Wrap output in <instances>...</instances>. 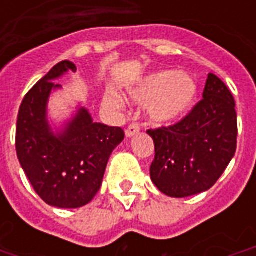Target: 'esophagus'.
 <instances>
[{"mask_svg": "<svg viewBox=\"0 0 256 256\" xmlns=\"http://www.w3.org/2000/svg\"><path fill=\"white\" fill-rule=\"evenodd\" d=\"M140 130H141V128H140L138 123H132V124H128V128H126V137H133V136H136L137 133H140Z\"/></svg>", "mask_w": 256, "mask_h": 256, "instance_id": "34e87169", "label": "esophagus"}]
</instances>
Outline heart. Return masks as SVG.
<instances>
[{
    "instance_id": "heart-1",
    "label": "heart",
    "mask_w": 256,
    "mask_h": 256,
    "mask_svg": "<svg viewBox=\"0 0 256 256\" xmlns=\"http://www.w3.org/2000/svg\"><path fill=\"white\" fill-rule=\"evenodd\" d=\"M198 94V84L188 74L159 71L145 76L128 92V100L146 106L150 122L156 124L177 120L189 111ZM110 106H122L119 97L108 96Z\"/></svg>"
}]
</instances>
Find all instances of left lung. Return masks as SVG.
Instances as JSON below:
<instances>
[{
    "instance_id": "1",
    "label": "left lung",
    "mask_w": 256,
    "mask_h": 256,
    "mask_svg": "<svg viewBox=\"0 0 256 256\" xmlns=\"http://www.w3.org/2000/svg\"><path fill=\"white\" fill-rule=\"evenodd\" d=\"M236 102L222 80L208 74L203 100L182 120L148 130L155 142L150 180L170 198L206 192L225 172L237 145Z\"/></svg>"
}]
</instances>
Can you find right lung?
Returning a JSON list of instances; mask_svg holds the SVG:
<instances>
[{
    "label": "right lung",
    "mask_w": 256,
    "mask_h": 256,
    "mask_svg": "<svg viewBox=\"0 0 256 256\" xmlns=\"http://www.w3.org/2000/svg\"><path fill=\"white\" fill-rule=\"evenodd\" d=\"M75 64L64 60L38 80L22 101L16 124V152L28 181L38 196L58 208H78L90 203L102 182L112 150L124 138L120 128L93 122L88 110L54 134L46 118L53 80Z\"/></svg>",
    "instance_id": "obj_1"
}]
</instances>
